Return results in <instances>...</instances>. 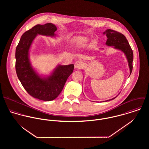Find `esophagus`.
<instances>
[{"label": "esophagus", "instance_id": "1", "mask_svg": "<svg viewBox=\"0 0 149 149\" xmlns=\"http://www.w3.org/2000/svg\"><path fill=\"white\" fill-rule=\"evenodd\" d=\"M83 66H84L83 63L80 60L76 61L74 63V68L76 69H81L83 68Z\"/></svg>", "mask_w": 149, "mask_h": 149}]
</instances>
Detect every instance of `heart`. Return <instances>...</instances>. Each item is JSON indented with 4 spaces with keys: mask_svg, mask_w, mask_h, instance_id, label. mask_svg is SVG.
Here are the masks:
<instances>
[{
    "mask_svg": "<svg viewBox=\"0 0 149 149\" xmlns=\"http://www.w3.org/2000/svg\"><path fill=\"white\" fill-rule=\"evenodd\" d=\"M86 42H87V39L85 38L84 37L77 38L74 41L75 45L77 46H84Z\"/></svg>",
    "mask_w": 149,
    "mask_h": 149,
    "instance_id": "obj_1",
    "label": "heart"
}]
</instances>
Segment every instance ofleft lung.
Returning <instances> with one entry per match:
<instances>
[{"mask_svg":"<svg viewBox=\"0 0 149 149\" xmlns=\"http://www.w3.org/2000/svg\"><path fill=\"white\" fill-rule=\"evenodd\" d=\"M104 34H106L107 37V40L106 43L107 45L112 46L114 48L122 50L126 54L131 74L132 70V61L134 56L132 50L126 37L123 34L111 29H107L105 32H104ZM115 97L111 100L114 99Z\"/></svg>","mask_w":149,"mask_h":149,"instance_id":"obj_1","label":"left lung"}]
</instances>
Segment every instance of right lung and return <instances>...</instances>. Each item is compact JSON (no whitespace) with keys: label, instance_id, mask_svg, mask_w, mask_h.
I'll list each match as a JSON object with an SVG mask.
<instances>
[{"label":"right lung","instance_id":"obj_1","mask_svg":"<svg viewBox=\"0 0 149 149\" xmlns=\"http://www.w3.org/2000/svg\"><path fill=\"white\" fill-rule=\"evenodd\" d=\"M56 30V26L50 23L36 25L22 36L15 51V69L22 85L32 97L43 101L53 100L60 94L74 69L73 64L60 65L45 79L40 77L31 66L29 51L36 36L53 37Z\"/></svg>","mask_w":149,"mask_h":149}]
</instances>
